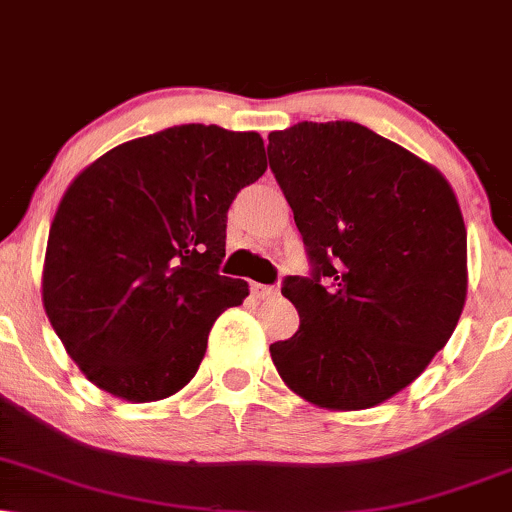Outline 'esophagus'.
Instances as JSON below:
<instances>
[{
  "instance_id": "esophagus-1",
  "label": "esophagus",
  "mask_w": 512,
  "mask_h": 512,
  "mask_svg": "<svg viewBox=\"0 0 512 512\" xmlns=\"http://www.w3.org/2000/svg\"><path fill=\"white\" fill-rule=\"evenodd\" d=\"M250 290L252 295L260 297V300H269V297H274L278 293L276 286H264V283H252Z\"/></svg>"
}]
</instances>
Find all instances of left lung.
Instances as JSON below:
<instances>
[{
	"label": "left lung",
	"instance_id": "left-lung-1",
	"mask_svg": "<svg viewBox=\"0 0 512 512\" xmlns=\"http://www.w3.org/2000/svg\"><path fill=\"white\" fill-rule=\"evenodd\" d=\"M267 155L312 264L283 281L300 328L269 347L276 371L323 409L383 404L461 319L468 236L454 189L359 122H297L269 134Z\"/></svg>",
	"mask_w": 512,
	"mask_h": 512
}]
</instances>
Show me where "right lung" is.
<instances>
[{
    "instance_id": "right-lung-1",
    "label": "right lung",
    "mask_w": 512,
    "mask_h": 512,
    "mask_svg": "<svg viewBox=\"0 0 512 512\" xmlns=\"http://www.w3.org/2000/svg\"><path fill=\"white\" fill-rule=\"evenodd\" d=\"M264 170L257 132L179 125L77 174L49 229L42 300L96 387L141 404L196 375L212 323L248 295L219 264L226 212Z\"/></svg>"
}]
</instances>
